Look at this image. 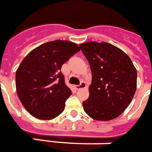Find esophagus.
Segmentation results:
<instances>
[{
	"label": "esophagus",
	"mask_w": 152,
	"mask_h": 152,
	"mask_svg": "<svg viewBox=\"0 0 152 152\" xmlns=\"http://www.w3.org/2000/svg\"><path fill=\"white\" fill-rule=\"evenodd\" d=\"M75 88H76V89H77V90H79V89H82V88H86V82H82L80 85L75 86Z\"/></svg>",
	"instance_id": "34e87169"
}]
</instances>
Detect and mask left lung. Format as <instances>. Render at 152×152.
Listing matches in <instances>:
<instances>
[{
	"instance_id": "obj_1",
	"label": "left lung",
	"mask_w": 152,
	"mask_h": 152,
	"mask_svg": "<svg viewBox=\"0 0 152 152\" xmlns=\"http://www.w3.org/2000/svg\"><path fill=\"white\" fill-rule=\"evenodd\" d=\"M79 46L92 72L89 96L82 103L84 110L97 121L115 119L135 94L137 69L126 53L110 43L88 42Z\"/></svg>"
}]
</instances>
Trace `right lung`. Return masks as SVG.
I'll list each match as a JSON object with an SVG mask.
<instances>
[{
    "instance_id": "obj_1",
    "label": "right lung",
    "mask_w": 152,
    "mask_h": 152,
    "mask_svg": "<svg viewBox=\"0 0 152 152\" xmlns=\"http://www.w3.org/2000/svg\"><path fill=\"white\" fill-rule=\"evenodd\" d=\"M78 51L76 43L55 40L35 48L23 59L15 73L16 93L32 116L51 120L64 111L71 91L60 70Z\"/></svg>"
}]
</instances>
